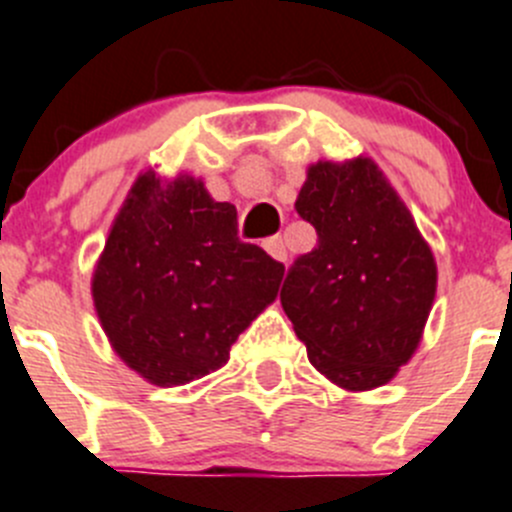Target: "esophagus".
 Segmentation results:
<instances>
[{
	"label": "esophagus",
	"instance_id": "obj_1",
	"mask_svg": "<svg viewBox=\"0 0 512 512\" xmlns=\"http://www.w3.org/2000/svg\"><path fill=\"white\" fill-rule=\"evenodd\" d=\"M264 248H266V253H269L271 259L281 261V264H284L286 256H289V253H286V246H284V238H281V236H271V238H266V241H264Z\"/></svg>",
	"mask_w": 512,
	"mask_h": 512
}]
</instances>
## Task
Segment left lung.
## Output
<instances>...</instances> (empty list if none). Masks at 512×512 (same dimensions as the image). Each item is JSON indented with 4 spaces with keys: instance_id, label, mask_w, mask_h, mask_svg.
<instances>
[{
    "instance_id": "left-lung-1",
    "label": "left lung",
    "mask_w": 512,
    "mask_h": 512,
    "mask_svg": "<svg viewBox=\"0 0 512 512\" xmlns=\"http://www.w3.org/2000/svg\"><path fill=\"white\" fill-rule=\"evenodd\" d=\"M294 208L316 246L286 271L281 306L309 362L344 389L387 384L415 354L435 299L430 246L367 158L311 165Z\"/></svg>"
}]
</instances>
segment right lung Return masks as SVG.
Here are the masks:
<instances>
[{
    "instance_id": "obj_1",
    "label": "right lung",
    "mask_w": 512,
    "mask_h": 512,
    "mask_svg": "<svg viewBox=\"0 0 512 512\" xmlns=\"http://www.w3.org/2000/svg\"><path fill=\"white\" fill-rule=\"evenodd\" d=\"M284 264L238 238L236 206L201 180L140 175L97 261L92 296L123 362L158 387L216 372L276 299Z\"/></svg>"
}]
</instances>
